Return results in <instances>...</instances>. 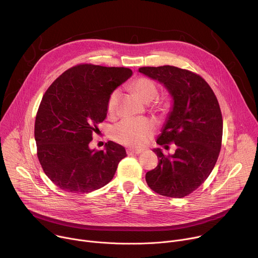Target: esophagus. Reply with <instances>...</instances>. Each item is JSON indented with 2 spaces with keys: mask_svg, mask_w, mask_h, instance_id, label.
I'll return each instance as SVG.
<instances>
[{
  "mask_svg": "<svg viewBox=\"0 0 258 258\" xmlns=\"http://www.w3.org/2000/svg\"><path fill=\"white\" fill-rule=\"evenodd\" d=\"M126 152H127L128 155H133V154H140V153L143 152V150L142 149H132V148H128L126 150Z\"/></svg>",
  "mask_w": 258,
  "mask_h": 258,
  "instance_id": "obj_1",
  "label": "esophagus"
}]
</instances>
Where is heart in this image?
Instances as JSON below:
<instances>
[{
  "instance_id": "b5f03b06",
  "label": "heart",
  "mask_w": 258,
  "mask_h": 258,
  "mask_svg": "<svg viewBox=\"0 0 258 258\" xmlns=\"http://www.w3.org/2000/svg\"><path fill=\"white\" fill-rule=\"evenodd\" d=\"M132 88L137 96L145 103L152 101L157 93V86L149 79H137ZM119 96V90H115L109 96L107 109L109 113H113ZM154 123L148 118H125L117 123L112 131L113 138L121 144L141 147L145 145L154 132Z\"/></svg>"
}]
</instances>
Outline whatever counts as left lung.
I'll return each mask as SVG.
<instances>
[{"label": "left lung", "mask_w": 258, "mask_h": 258, "mask_svg": "<svg viewBox=\"0 0 258 258\" xmlns=\"http://www.w3.org/2000/svg\"><path fill=\"white\" fill-rule=\"evenodd\" d=\"M139 72L163 85L172 98L156 143L176 146L169 156H164L160 148L153 149L158 165L146 173V181L160 195L185 197L202 185L218 158L223 117L217 99L209 85L189 70L164 65L141 67Z\"/></svg>", "instance_id": "obj_1"}]
</instances>
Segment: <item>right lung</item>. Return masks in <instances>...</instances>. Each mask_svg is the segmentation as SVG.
Returning <instances> with one entry per match:
<instances>
[{
  "label": "right lung",
  "instance_id": "add662e5",
  "mask_svg": "<svg viewBox=\"0 0 258 258\" xmlns=\"http://www.w3.org/2000/svg\"><path fill=\"white\" fill-rule=\"evenodd\" d=\"M133 76L124 67L81 64L71 67L43 96L34 123L38 157L46 175L60 189L90 193L111 180L124 147L109 141L90 148L97 125L107 116L111 93Z\"/></svg>",
  "mask_w": 258,
  "mask_h": 258
}]
</instances>
